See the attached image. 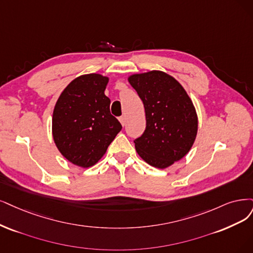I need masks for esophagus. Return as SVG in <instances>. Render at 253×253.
<instances>
[{
    "label": "esophagus",
    "instance_id": "obj_1",
    "mask_svg": "<svg viewBox=\"0 0 253 253\" xmlns=\"http://www.w3.org/2000/svg\"><path fill=\"white\" fill-rule=\"evenodd\" d=\"M119 120L121 122V124L123 125V126H125V124H126V118L125 117H121Z\"/></svg>",
    "mask_w": 253,
    "mask_h": 253
}]
</instances>
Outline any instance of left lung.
I'll list each match as a JSON object with an SVG mask.
<instances>
[{
	"label": "left lung",
	"instance_id": "obj_1",
	"mask_svg": "<svg viewBox=\"0 0 253 253\" xmlns=\"http://www.w3.org/2000/svg\"><path fill=\"white\" fill-rule=\"evenodd\" d=\"M128 82L143 101L146 129L134 141L148 165L166 169L189 153L198 131L193 101L181 84L163 71L132 74Z\"/></svg>",
	"mask_w": 253,
	"mask_h": 253
}]
</instances>
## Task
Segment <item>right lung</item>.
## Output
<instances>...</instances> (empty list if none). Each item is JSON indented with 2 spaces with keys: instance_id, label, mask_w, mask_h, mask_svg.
<instances>
[{
  "instance_id": "obj_1",
  "label": "right lung",
  "mask_w": 253,
  "mask_h": 253,
  "mask_svg": "<svg viewBox=\"0 0 253 253\" xmlns=\"http://www.w3.org/2000/svg\"><path fill=\"white\" fill-rule=\"evenodd\" d=\"M109 78L84 74L63 89L52 117L54 143L64 158L81 168L96 165L121 131L105 96Z\"/></svg>"
}]
</instances>
